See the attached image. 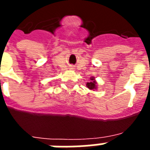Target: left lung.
Listing matches in <instances>:
<instances>
[{
    "instance_id": "1",
    "label": "left lung",
    "mask_w": 150,
    "mask_h": 150,
    "mask_svg": "<svg viewBox=\"0 0 150 150\" xmlns=\"http://www.w3.org/2000/svg\"><path fill=\"white\" fill-rule=\"evenodd\" d=\"M91 81L90 83H86V86H87V87H88L89 89L93 90L95 89V86H95L96 83H95V81H94V78H91Z\"/></svg>"
}]
</instances>
